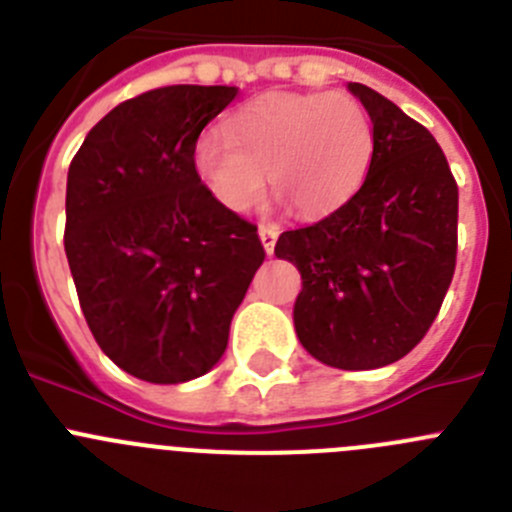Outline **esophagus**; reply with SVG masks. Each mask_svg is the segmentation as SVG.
Instances as JSON below:
<instances>
[{
  "label": "esophagus",
  "mask_w": 512,
  "mask_h": 512,
  "mask_svg": "<svg viewBox=\"0 0 512 512\" xmlns=\"http://www.w3.org/2000/svg\"><path fill=\"white\" fill-rule=\"evenodd\" d=\"M259 238H261V243H264V251L271 256V253H274V246H277L279 230L274 228V225H261V228H259Z\"/></svg>",
  "instance_id": "obj_1"
}]
</instances>
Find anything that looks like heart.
Returning <instances> with one entry per match:
<instances>
[{"instance_id": "obj_1", "label": "heart", "mask_w": 512, "mask_h": 512, "mask_svg": "<svg viewBox=\"0 0 512 512\" xmlns=\"http://www.w3.org/2000/svg\"><path fill=\"white\" fill-rule=\"evenodd\" d=\"M225 130L228 138L205 133L197 140L194 169L230 212L259 205L269 176L295 215H328L372 166V117L346 92L269 94L235 112Z\"/></svg>"}]
</instances>
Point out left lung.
I'll return each instance as SVG.
<instances>
[{
  "label": "left lung",
  "mask_w": 512,
  "mask_h": 512,
  "mask_svg": "<svg viewBox=\"0 0 512 512\" xmlns=\"http://www.w3.org/2000/svg\"><path fill=\"white\" fill-rule=\"evenodd\" d=\"M374 125L359 192L307 228L279 235L300 269L295 330L336 369H379L410 354L436 320L456 269L459 187L428 130L374 89L348 84Z\"/></svg>",
  "instance_id": "left-lung-1"
}]
</instances>
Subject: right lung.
Returning <instances> with one entry per match:
<instances>
[{
  "label": "right lung",
  "mask_w": 512,
  "mask_h": 512,
  "mask_svg": "<svg viewBox=\"0 0 512 512\" xmlns=\"http://www.w3.org/2000/svg\"><path fill=\"white\" fill-rule=\"evenodd\" d=\"M235 87L151 89L89 130L69 166L66 233L76 295L94 341L153 384L202 377L266 251L256 225L212 197L194 146Z\"/></svg>",
  "instance_id": "add662e5"
}]
</instances>
